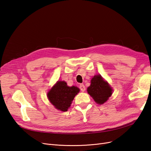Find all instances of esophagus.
<instances>
[{"instance_id": "obj_1", "label": "esophagus", "mask_w": 151, "mask_h": 151, "mask_svg": "<svg viewBox=\"0 0 151 151\" xmlns=\"http://www.w3.org/2000/svg\"><path fill=\"white\" fill-rule=\"evenodd\" d=\"M79 88H80L81 91H82V92H84V91H86V87L84 86V85L83 84H80Z\"/></svg>"}]
</instances>
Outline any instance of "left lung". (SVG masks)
Segmentation results:
<instances>
[{"label": "left lung", "instance_id": "1", "mask_svg": "<svg viewBox=\"0 0 151 151\" xmlns=\"http://www.w3.org/2000/svg\"><path fill=\"white\" fill-rule=\"evenodd\" d=\"M91 83V86L87 89L88 93L98 104H104L112 95V87L100 74L93 76Z\"/></svg>", "mask_w": 151, "mask_h": 151}]
</instances>
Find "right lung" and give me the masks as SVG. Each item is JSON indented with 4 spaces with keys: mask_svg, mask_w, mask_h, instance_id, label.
Listing matches in <instances>:
<instances>
[{
    "mask_svg": "<svg viewBox=\"0 0 151 151\" xmlns=\"http://www.w3.org/2000/svg\"><path fill=\"white\" fill-rule=\"evenodd\" d=\"M79 91L80 89L77 87H69L65 81H58L48 92L47 97L55 108L65 112Z\"/></svg>",
    "mask_w": 151,
    "mask_h": 151,
    "instance_id": "obj_1",
    "label": "right lung"
}]
</instances>
